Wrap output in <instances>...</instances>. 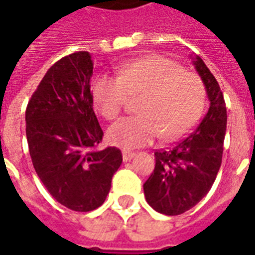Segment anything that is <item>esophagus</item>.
Here are the masks:
<instances>
[{"instance_id":"1","label":"esophagus","mask_w":255,"mask_h":255,"mask_svg":"<svg viewBox=\"0 0 255 255\" xmlns=\"http://www.w3.org/2000/svg\"><path fill=\"white\" fill-rule=\"evenodd\" d=\"M134 155H136V152H133V151H122V158H124V161H130L131 158H134Z\"/></svg>"}]
</instances>
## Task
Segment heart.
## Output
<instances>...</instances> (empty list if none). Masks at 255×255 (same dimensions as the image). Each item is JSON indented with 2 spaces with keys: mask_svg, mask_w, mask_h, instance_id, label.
<instances>
[{
  "mask_svg": "<svg viewBox=\"0 0 255 255\" xmlns=\"http://www.w3.org/2000/svg\"><path fill=\"white\" fill-rule=\"evenodd\" d=\"M140 115L112 125L108 138L121 148L148 144L158 134L162 140L183 136L197 124L205 105V87L193 72L171 59L147 57L122 65L118 77L101 75L93 83V101L108 121L117 119L129 101L138 97Z\"/></svg>",
  "mask_w": 255,
  "mask_h": 255,
  "instance_id": "obj_1",
  "label": "heart"
}]
</instances>
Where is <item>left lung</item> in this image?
Segmentation results:
<instances>
[{"label": "left lung", "mask_w": 255, "mask_h": 255, "mask_svg": "<svg viewBox=\"0 0 255 255\" xmlns=\"http://www.w3.org/2000/svg\"><path fill=\"white\" fill-rule=\"evenodd\" d=\"M193 64L205 86L210 110L189 136L154 152L155 168L143 186L147 203L165 215H180L197 204L212 187L222 162L228 118L224 94L201 58Z\"/></svg>", "instance_id": "8db88e82"}]
</instances>
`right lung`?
Listing matches in <instances>:
<instances>
[{
    "label": "right lung",
    "instance_id": "1",
    "mask_svg": "<svg viewBox=\"0 0 255 255\" xmlns=\"http://www.w3.org/2000/svg\"><path fill=\"white\" fill-rule=\"evenodd\" d=\"M93 68L87 51L61 58L26 108V137L38 178L59 204L79 212L104 203L122 164L117 147L96 150L104 133L93 110Z\"/></svg>",
    "mask_w": 255,
    "mask_h": 255
}]
</instances>
